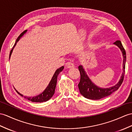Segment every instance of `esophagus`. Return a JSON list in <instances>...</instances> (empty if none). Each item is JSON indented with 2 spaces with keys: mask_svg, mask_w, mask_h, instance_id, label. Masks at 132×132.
<instances>
[{
  "mask_svg": "<svg viewBox=\"0 0 132 132\" xmlns=\"http://www.w3.org/2000/svg\"><path fill=\"white\" fill-rule=\"evenodd\" d=\"M75 66L74 65L73 63L71 62H68L65 63V67H67V68H73V67Z\"/></svg>",
  "mask_w": 132,
  "mask_h": 132,
  "instance_id": "esophagus-1",
  "label": "esophagus"
}]
</instances>
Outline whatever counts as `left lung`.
Instances as JSON below:
<instances>
[{"mask_svg": "<svg viewBox=\"0 0 132 132\" xmlns=\"http://www.w3.org/2000/svg\"><path fill=\"white\" fill-rule=\"evenodd\" d=\"M114 45L118 46L121 51L123 56V73L119 81L117 83V84L110 88H100L98 86H96L93 83L91 80L89 79L88 76L87 75L85 69H83L82 65H79L78 67V69L79 70L80 75H81V79L78 84V88L81 94L82 95L85 97L91 99V100H100L104 97H106L110 95L112 93L120 87V86L123 83L124 74H125V62H126V53L124 48L123 47L121 41L119 40L116 41L114 43Z\"/></svg>", "mask_w": 132, "mask_h": 132, "instance_id": "8db88e82", "label": "left lung"}]
</instances>
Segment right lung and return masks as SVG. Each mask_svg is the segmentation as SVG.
<instances>
[{"instance_id": "obj_1", "label": "right lung", "mask_w": 132, "mask_h": 132, "mask_svg": "<svg viewBox=\"0 0 132 132\" xmlns=\"http://www.w3.org/2000/svg\"><path fill=\"white\" fill-rule=\"evenodd\" d=\"M26 32H27V30L24 31L23 32L21 33V34L17 38V40H16V41H15V43L14 45V46L12 49L11 52H10V54H9V59H10L14 47L15 46V45L17 44V43L19 40H20L21 37L23 36V35ZM63 69H64V66H62V67H60V68L56 69L55 73L54 74V75L52 77V78H51L50 83H49V85H48L47 87L44 91V92H42L41 94L38 95L36 96H35V97H27V96H24V97L25 98L28 100L29 101H31L32 102H45V101H47L49 100V99H50L51 97H52V96L54 94V93H55V89L56 85L57 76H58L59 74L63 70ZM15 91L19 95H21V96H23V95H22L21 94H20V92H18L17 90H16V89H15Z\"/></svg>"}]
</instances>
